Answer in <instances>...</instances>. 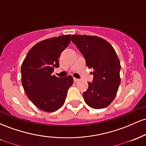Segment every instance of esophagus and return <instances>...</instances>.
Listing matches in <instances>:
<instances>
[{
  "instance_id": "1",
  "label": "esophagus",
  "mask_w": 146,
  "mask_h": 146,
  "mask_svg": "<svg viewBox=\"0 0 146 146\" xmlns=\"http://www.w3.org/2000/svg\"><path fill=\"white\" fill-rule=\"evenodd\" d=\"M73 81L75 82H78L79 81V80L78 79H77V78H73Z\"/></svg>"
}]
</instances>
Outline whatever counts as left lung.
Segmentation results:
<instances>
[{
  "mask_svg": "<svg viewBox=\"0 0 146 146\" xmlns=\"http://www.w3.org/2000/svg\"><path fill=\"white\" fill-rule=\"evenodd\" d=\"M71 41L81 52L93 80L83 93L84 100L91 108L101 109L110 104L119 86L120 62L113 46L98 36L73 35Z\"/></svg>",
  "mask_w": 146,
  "mask_h": 146,
  "instance_id": "left-lung-1",
  "label": "left lung"
}]
</instances>
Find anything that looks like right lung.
<instances>
[{
    "mask_svg": "<svg viewBox=\"0 0 146 146\" xmlns=\"http://www.w3.org/2000/svg\"><path fill=\"white\" fill-rule=\"evenodd\" d=\"M70 37L64 35L39 42L29 50L22 64V84L25 93L43 111L59 109L73 84L71 75L66 78L52 75L54 67H59L60 54L69 44Z\"/></svg>",
    "mask_w": 146,
    "mask_h": 146,
    "instance_id": "1",
    "label": "right lung"
}]
</instances>
